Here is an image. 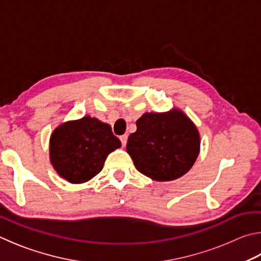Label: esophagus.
Listing matches in <instances>:
<instances>
[{"label":"esophagus","mask_w":261,"mask_h":261,"mask_svg":"<svg viewBox=\"0 0 261 261\" xmlns=\"http://www.w3.org/2000/svg\"><path fill=\"white\" fill-rule=\"evenodd\" d=\"M120 140H121V144H122V146L124 147V146L126 145V141H127V136H126V135L120 136Z\"/></svg>","instance_id":"1"}]
</instances>
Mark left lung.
Masks as SVG:
<instances>
[{"instance_id": "1", "label": "left lung", "mask_w": 261, "mask_h": 261, "mask_svg": "<svg viewBox=\"0 0 261 261\" xmlns=\"http://www.w3.org/2000/svg\"><path fill=\"white\" fill-rule=\"evenodd\" d=\"M136 124L126 151L139 172L156 181H170L184 176L195 163L200 136L182 112L145 113Z\"/></svg>"}]
</instances>
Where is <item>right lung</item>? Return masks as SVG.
<instances>
[{"instance_id": "add662e5", "label": "right lung", "mask_w": 261, "mask_h": 261, "mask_svg": "<svg viewBox=\"0 0 261 261\" xmlns=\"http://www.w3.org/2000/svg\"><path fill=\"white\" fill-rule=\"evenodd\" d=\"M121 147L112 127L84 116L57 127L50 138V160L60 177L82 184L101 171L107 155Z\"/></svg>"}]
</instances>
